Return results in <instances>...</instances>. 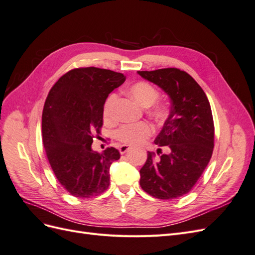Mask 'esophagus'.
I'll use <instances>...</instances> for the list:
<instances>
[{
  "mask_svg": "<svg viewBox=\"0 0 255 255\" xmlns=\"http://www.w3.org/2000/svg\"><path fill=\"white\" fill-rule=\"evenodd\" d=\"M128 150H129V146H128V144H122V145L119 146V152H120L121 154L127 153Z\"/></svg>",
  "mask_w": 255,
  "mask_h": 255,
  "instance_id": "34e87169",
  "label": "esophagus"
}]
</instances>
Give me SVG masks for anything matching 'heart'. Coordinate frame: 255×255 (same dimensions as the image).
Here are the masks:
<instances>
[{
    "mask_svg": "<svg viewBox=\"0 0 255 255\" xmlns=\"http://www.w3.org/2000/svg\"><path fill=\"white\" fill-rule=\"evenodd\" d=\"M128 94L142 107L152 106L157 101L159 97L157 89L154 88L151 84L145 82H138L132 85L128 89ZM116 100H117V95L116 94H111L106 98L103 105V116L105 118H110L112 116ZM151 113L153 117L158 121L163 120L166 117V111L161 106H155L152 109ZM152 133L153 128L150 123L141 121L136 123H127V125L121 126L116 130L115 136L123 143L135 144L144 140L145 138L151 136Z\"/></svg>",
    "mask_w": 255,
    "mask_h": 255,
    "instance_id": "heart-1",
    "label": "heart"
}]
</instances>
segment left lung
Segmentation results:
<instances>
[{
  "mask_svg": "<svg viewBox=\"0 0 255 255\" xmlns=\"http://www.w3.org/2000/svg\"><path fill=\"white\" fill-rule=\"evenodd\" d=\"M137 73L163 89L171 102L170 113L154 140L167 146L168 153L156 159L148 153L139 171L140 186L157 199L182 197L195 186L212 157L214 121L210 102L199 84L180 69Z\"/></svg>",
  "mask_w": 255,
  "mask_h": 255,
  "instance_id": "obj_1",
  "label": "left lung"
}]
</instances>
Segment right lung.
Segmentation results:
<instances>
[{
    "label": "right lung",
    "mask_w": 255,
    "mask_h": 255,
    "mask_svg": "<svg viewBox=\"0 0 255 255\" xmlns=\"http://www.w3.org/2000/svg\"><path fill=\"white\" fill-rule=\"evenodd\" d=\"M126 81L119 72L95 67L67 72L51 88L42 112V142L52 170L74 197L91 198L110 186L117 149L92 150L103 125V105Z\"/></svg>",
    "instance_id": "add662e5"
}]
</instances>
